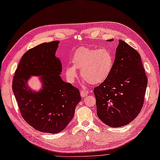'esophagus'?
Segmentation results:
<instances>
[{"mask_svg":"<svg viewBox=\"0 0 160 160\" xmlns=\"http://www.w3.org/2000/svg\"><path fill=\"white\" fill-rule=\"evenodd\" d=\"M88 94V92L84 91V90H81L80 92V95L82 97H86Z\"/></svg>","mask_w":160,"mask_h":160,"instance_id":"obj_1","label":"esophagus"}]
</instances>
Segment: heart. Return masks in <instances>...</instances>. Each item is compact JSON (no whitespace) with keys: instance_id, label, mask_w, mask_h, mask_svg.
<instances>
[{"instance_id":"1","label":"heart","mask_w":160,"mask_h":160,"mask_svg":"<svg viewBox=\"0 0 160 160\" xmlns=\"http://www.w3.org/2000/svg\"><path fill=\"white\" fill-rule=\"evenodd\" d=\"M114 60V55L107 48H78L72 56V66L66 67V78L70 83H74L77 77L76 69H79L81 76L90 84H101L110 76Z\"/></svg>"}]
</instances>
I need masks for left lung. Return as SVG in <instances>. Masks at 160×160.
I'll use <instances>...</instances> for the list:
<instances>
[{"instance_id": "8db88e82", "label": "left lung", "mask_w": 160, "mask_h": 160, "mask_svg": "<svg viewBox=\"0 0 160 160\" xmlns=\"http://www.w3.org/2000/svg\"><path fill=\"white\" fill-rule=\"evenodd\" d=\"M147 84L140 54L119 40L110 76L94 89L97 115L100 120L112 128L132 122L143 107Z\"/></svg>"}]
</instances>
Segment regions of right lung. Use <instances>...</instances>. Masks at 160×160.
I'll list each match as a JSON object with an SVG mask.
<instances>
[{
    "label": "right lung",
    "mask_w": 160,
    "mask_h": 160,
    "mask_svg": "<svg viewBox=\"0 0 160 160\" xmlns=\"http://www.w3.org/2000/svg\"><path fill=\"white\" fill-rule=\"evenodd\" d=\"M59 41L44 42L28 50L15 71L12 90L24 120L35 130L56 133L72 120L81 100L80 91L60 76V60L55 54ZM30 75H41L43 88L32 91L27 83Z\"/></svg>",
    "instance_id": "right-lung-1"
}]
</instances>
